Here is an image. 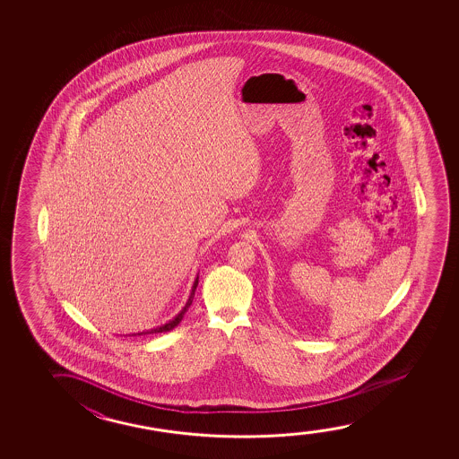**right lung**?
I'll list each match as a JSON object with an SVG mask.
<instances>
[{
	"label": "right lung",
	"mask_w": 459,
	"mask_h": 459,
	"mask_svg": "<svg viewBox=\"0 0 459 459\" xmlns=\"http://www.w3.org/2000/svg\"><path fill=\"white\" fill-rule=\"evenodd\" d=\"M197 283H199V276L195 277V283H193V290H191V295H189L188 302L185 304V307L180 310V314H177L172 320L168 321L166 325L163 326L153 327L151 331H143V333H132V335H145V333H168L170 329H174V327L183 320V316L186 314V310H188L189 306H191V302H193V298H195V287H197Z\"/></svg>",
	"instance_id": "obj_1"
}]
</instances>
